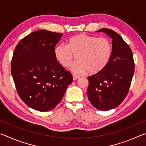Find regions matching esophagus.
<instances>
[{
	"mask_svg": "<svg viewBox=\"0 0 146 146\" xmlns=\"http://www.w3.org/2000/svg\"><path fill=\"white\" fill-rule=\"evenodd\" d=\"M79 78V76L77 75H73V80H75L76 79H78Z\"/></svg>",
	"mask_w": 146,
	"mask_h": 146,
	"instance_id": "esophagus-1",
	"label": "esophagus"
}]
</instances>
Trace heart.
<instances>
[{"mask_svg": "<svg viewBox=\"0 0 146 146\" xmlns=\"http://www.w3.org/2000/svg\"><path fill=\"white\" fill-rule=\"evenodd\" d=\"M112 48L106 38L80 33L68 39L67 45L60 44L54 49L56 60L63 67L70 66L76 55V60L70 70L75 73L95 74L104 69L110 61Z\"/></svg>", "mask_w": 146, "mask_h": 146, "instance_id": "obj_1", "label": "heart"}]
</instances>
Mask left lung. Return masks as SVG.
<instances>
[{
  "label": "left lung",
  "mask_w": 146,
  "mask_h": 146,
  "mask_svg": "<svg viewBox=\"0 0 146 146\" xmlns=\"http://www.w3.org/2000/svg\"><path fill=\"white\" fill-rule=\"evenodd\" d=\"M103 32L112 39V52L106 67L88 76L87 91L89 100L98 110L108 111L122 103L129 91L135 71L133 53L119 34L103 28Z\"/></svg>",
  "instance_id": "obj_1"
}]
</instances>
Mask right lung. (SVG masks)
<instances>
[{
  "mask_svg": "<svg viewBox=\"0 0 146 146\" xmlns=\"http://www.w3.org/2000/svg\"><path fill=\"white\" fill-rule=\"evenodd\" d=\"M62 35L41 29L25 36L15 49L11 72L17 92L27 106L38 111L55 108L73 81L54 55Z\"/></svg>",
  "mask_w": 146,
  "mask_h": 146,
  "instance_id": "1",
  "label": "right lung"
}]
</instances>
